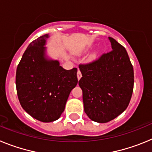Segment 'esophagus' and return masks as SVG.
Listing matches in <instances>:
<instances>
[{
	"label": "esophagus",
	"mask_w": 152,
	"mask_h": 152,
	"mask_svg": "<svg viewBox=\"0 0 152 152\" xmlns=\"http://www.w3.org/2000/svg\"><path fill=\"white\" fill-rule=\"evenodd\" d=\"M77 79H78V80H80V77H82V75H81V72H80V70H78V71H77Z\"/></svg>",
	"instance_id": "1"
}]
</instances>
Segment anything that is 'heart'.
I'll return each instance as SVG.
<instances>
[{
    "instance_id": "obj_1",
    "label": "heart",
    "mask_w": 152,
    "mask_h": 152,
    "mask_svg": "<svg viewBox=\"0 0 152 152\" xmlns=\"http://www.w3.org/2000/svg\"><path fill=\"white\" fill-rule=\"evenodd\" d=\"M88 49H86V51H88ZM96 53H94V55H93V56H92V57H93V58H95V57H96Z\"/></svg>"
}]
</instances>
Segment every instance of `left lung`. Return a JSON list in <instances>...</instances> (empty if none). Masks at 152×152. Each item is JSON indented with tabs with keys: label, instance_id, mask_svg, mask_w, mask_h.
Wrapping results in <instances>:
<instances>
[{
	"label": "left lung",
	"instance_id": "1",
	"mask_svg": "<svg viewBox=\"0 0 152 152\" xmlns=\"http://www.w3.org/2000/svg\"><path fill=\"white\" fill-rule=\"evenodd\" d=\"M112 49L99 59L80 64L82 77L84 112L99 123H105L124 112L131 100L134 72L128 53L123 45L109 37Z\"/></svg>",
	"mask_w": 152,
	"mask_h": 152
}]
</instances>
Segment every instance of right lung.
I'll return each mask as SVG.
<instances>
[{"mask_svg":"<svg viewBox=\"0 0 152 152\" xmlns=\"http://www.w3.org/2000/svg\"><path fill=\"white\" fill-rule=\"evenodd\" d=\"M45 34L28 45L19 63L16 87L21 107L43 123L57 120L64 112L70 93L77 84L76 68L65 70L46 54Z\"/></svg>","mask_w":152,"mask_h":152,"instance_id":"right-lung-1","label":"right lung"}]
</instances>
